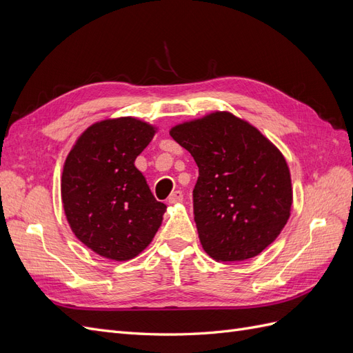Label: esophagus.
<instances>
[{
  "label": "esophagus",
  "mask_w": 353,
  "mask_h": 353,
  "mask_svg": "<svg viewBox=\"0 0 353 353\" xmlns=\"http://www.w3.org/2000/svg\"><path fill=\"white\" fill-rule=\"evenodd\" d=\"M183 199H184V194H183V191H174L172 194L169 196V203L170 205H174V203H181L183 201Z\"/></svg>",
  "instance_id": "1"
}]
</instances>
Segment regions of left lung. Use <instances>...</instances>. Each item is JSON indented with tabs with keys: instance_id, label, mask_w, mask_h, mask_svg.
<instances>
[{
	"instance_id": "8db88e82",
	"label": "left lung",
	"mask_w": 353,
	"mask_h": 353,
	"mask_svg": "<svg viewBox=\"0 0 353 353\" xmlns=\"http://www.w3.org/2000/svg\"><path fill=\"white\" fill-rule=\"evenodd\" d=\"M170 137L194 157V221L215 261L258 256L290 216L292 179L283 154L250 123L227 112L178 125Z\"/></svg>"
}]
</instances>
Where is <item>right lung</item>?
<instances>
[{"mask_svg": "<svg viewBox=\"0 0 353 353\" xmlns=\"http://www.w3.org/2000/svg\"><path fill=\"white\" fill-rule=\"evenodd\" d=\"M154 128L134 117L94 123L70 150L61 176L63 208L87 248L113 261L132 259L157 232L166 205L134 165Z\"/></svg>", "mask_w": 353, "mask_h": 353, "instance_id": "obj_1", "label": "right lung"}]
</instances>
